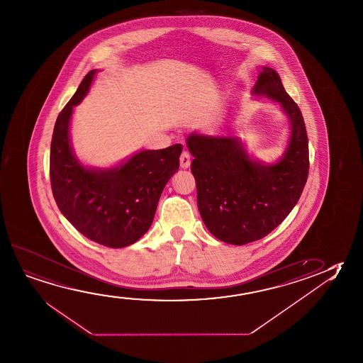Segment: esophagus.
Masks as SVG:
<instances>
[{"mask_svg": "<svg viewBox=\"0 0 363 363\" xmlns=\"http://www.w3.org/2000/svg\"><path fill=\"white\" fill-rule=\"evenodd\" d=\"M191 164V156L189 152H184L179 157V166L182 168H189Z\"/></svg>", "mask_w": 363, "mask_h": 363, "instance_id": "34e87169", "label": "esophagus"}]
</instances>
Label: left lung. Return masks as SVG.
Instances as JSON below:
<instances>
[{
  "label": "left lung",
  "mask_w": 363,
  "mask_h": 363,
  "mask_svg": "<svg viewBox=\"0 0 363 363\" xmlns=\"http://www.w3.org/2000/svg\"><path fill=\"white\" fill-rule=\"evenodd\" d=\"M251 93L277 101L288 118L289 138L277 161L267 164L251 157L235 134L194 132L186 138L202 221L218 240L233 245L260 240L279 226L299 200L309 171L304 119L279 74L260 67Z\"/></svg>",
  "instance_id": "left-lung-1"
}]
</instances>
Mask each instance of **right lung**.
I'll use <instances>...</instances> for the list:
<instances>
[{
    "label": "right lung",
    "instance_id": "obj_1",
    "mask_svg": "<svg viewBox=\"0 0 363 363\" xmlns=\"http://www.w3.org/2000/svg\"><path fill=\"white\" fill-rule=\"evenodd\" d=\"M91 70L56 119L50 148V181L56 205L79 233L108 247L132 245L151 228L162 191L179 171L182 145L137 152L113 167H90L72 145L74 106L94 82Z\"/></svg>",
    "mask_w": 363,
    "mask_h": 363
}]
</instances>
